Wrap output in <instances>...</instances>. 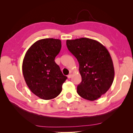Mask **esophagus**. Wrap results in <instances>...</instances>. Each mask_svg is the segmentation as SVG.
<instances>
[{"instance_id":"34e87169","label":"esophagus","mask_w":133,"mask_h":133,"mask_svg":"<svg viewBox=\"0 0 133 133\" xmlns=\"http://www.w3.org/2000/svg\"><path fill=\"white\" fill-rule=\"evenodd\" d=\"M71 76H72V75L71 74H69L68 75V78H71Z\"/></svg>"}]
</instances>
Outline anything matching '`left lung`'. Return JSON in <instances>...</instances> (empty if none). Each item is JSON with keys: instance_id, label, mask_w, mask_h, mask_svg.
<instances>
[{"instance_id": "8db88e82", "label": "left lung", "mask_w": 133, "mask_h": 133, "mask_svg": "<svg viewBox=\"0 0 133 133\" xmlns=\"http://www.w3.org/2000/svg\"><path fill=\"white\" fill-rule=\"evenodd\" d=\"M68 50L77 59L82 82L77 87L83 98L94 101L109 89L114 78V68L105 46L94 39L82 38L67 40Z\"/></svg>"}]
</instances>
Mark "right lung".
Instances as JSON below:
<instances>
[{"instance_id": "right-lung-1", "label": "right lung", "mask_w": 133, "mask_h": 133, "mask_svg": "<svg viewBox=\"0 0 133 133\" xmlns=\"http://www.w3.org/2000/svg\"><path fill=\"white\" fill-rule=\"evenodd\" d=\"M61 48L59 39H41L28 49L24 58L22 70L26 84L33 93L42 99L57 97L67 79L54 61Z\"/></svg>"}]
</instances>
